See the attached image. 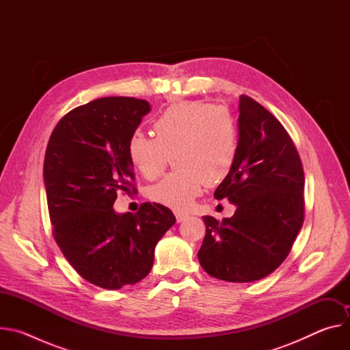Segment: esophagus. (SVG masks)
Here are the masks:
<instances>
[{
  "instance_id": "1",
  "label": "esophagus",
  "mask_w": 350,
  "mask_h": 350,
  "mask_svg": "<svg viewBox=\"0 0 350 350\" xmlns=\"http://www.w3.org/2000/svg\"><path fill=\"white\" fill-rule=\"evenodd\" d=\"M174 215H176L177 223H181V221H184V220L188 217V215H184V213H181V212H176Z\"/></svg>"
}]
</instances>
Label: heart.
Here are the masks:
<instances>
[{
  "label": "heart",
  "instance_id": "obj_1",
  "mask_svg": "<svg viewBox=\"0 0 350 350\" xmlns=\"http://www.w3.org/2000/svg\"><path fill=\"white\" fill-rule=\"evenodd\" d=\"M155 138L135 130L127 141L131 165L146 178H157L170 155L177 169L148 195L152 201L185 211L204 185L215 187L231 173L238 154V127L221 105L185 101L163 111L154 122Z\"/></svg>",
  "mask_w": 350,
  "mask_h": 350
}]
</instances>
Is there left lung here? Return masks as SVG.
I'll return each instance as SVG.
<instances>
[{
  "instance_id": "8db88e82",
  "label": "left lung",
  "mask_w": 350,
  "mask_h": 350,
  "mask_svg": "<svg viewBox=\"0 0 350 350\" xmlns=\"http://www.w3.org/2000/svg\"><path fill=\"white\" fill-rule=\"evenodd\" d=\"M238 154L215 198L235 206L231 217L204 216L206 234L198 259L212 277L252 282L288 256L305 216V174L282 124L246 95L238 105Z\"/></svg>"
}]
</instances>
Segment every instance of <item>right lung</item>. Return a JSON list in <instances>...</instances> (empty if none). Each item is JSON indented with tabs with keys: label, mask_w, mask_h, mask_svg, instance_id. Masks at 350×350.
Segmentation results:
<instances>
[{
	"label": "right lung",
	"mask_w": 350,
	"mask_h": 350,
	"mask_svg": "<svg viewBox=\"0 0 350 350\" xmlns=\"http://www.w3.org/2000/svg\"><path fill=\"white\" fill-rule=\"evenodd\" d=\"M151 112L145 99L107 96L65 115L49 137L44 187L54 238L70 266L88 282L120 289L145 278L155 246L176 223L172 211L145 202L116 213L118 191L134 180L127 141Z\"/></svg>",
	"instance_id": "1"
}]
</instances>
